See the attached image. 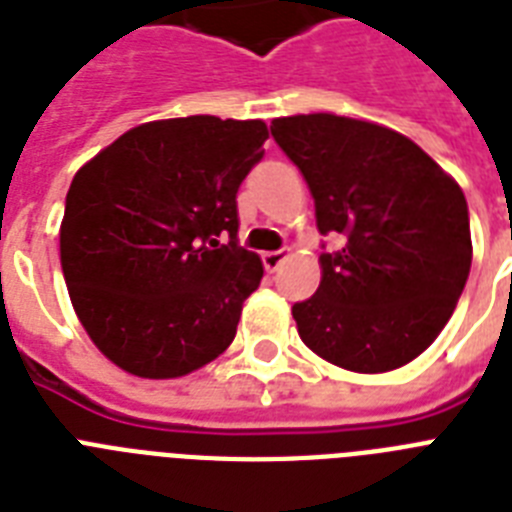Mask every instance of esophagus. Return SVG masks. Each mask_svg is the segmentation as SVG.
<instances>
[{"instance_id":"obj_1","label":"esophagus","mask_w":512,"mask_h":512,"mask_svg":"<svg viewBox=\"0 0 512 512\" xmlns=\"http://www.w3.org/2000/svg\"><path fill=\"white\" fill-rule=\"evenodd\" d=\"M286 257H289V252H286V249H276V252H265L263 255V265H265V270H270V273H273V270H278L281 268V263H284Z\"/></svg>"}]
</instances>
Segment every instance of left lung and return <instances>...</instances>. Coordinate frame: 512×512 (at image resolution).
Wrapping results in <instances>:
<instances>
[{
    "mask_svg": "<svg viewBox=\"0 0 512 512\" xmlns=\"http://www.w3.org/2000/svg\"><path fill=\"white\" fill-rule=\"evenodd\" d=\"M270 134L310 186L318 231L344 236L339 252H321L318 292L292 307L302 342L347 371L402 368L447 326L471 273L463 189L368 120L292 115Z\"/></svg>",
    "mask_w": 512,
    "mask_h": 512,
    "instance_id": "1",
    "label": "left lung"
}]
</instances>
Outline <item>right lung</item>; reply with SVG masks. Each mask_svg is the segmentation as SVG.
Returning a JSON list of instances; mask_svg holds the SVG:
<instances>
[{"label":"right lung","instance_id":"right-lung-1","mask_svg":"<svg viewBox=\"0 0 512 512\" xmlns=\"http://www.w3.org/2000/svg\"><path fill=\"white\" fill-rule=\"evenodd\" d=\"M265 139L263 120H155L76 173L62 273L78 321L118 368L178 378L234 342L244 299L263 278L260 257L236 239V191Z\"/></svg>","mask_w":512,"mask_h":512}]
</instances>
